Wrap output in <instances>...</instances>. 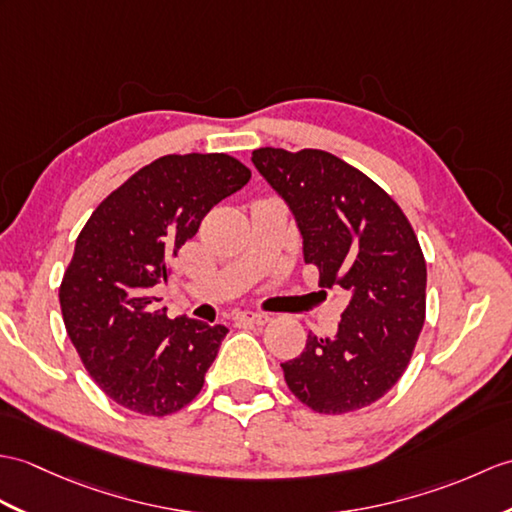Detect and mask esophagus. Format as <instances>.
I'll use <instances>...</instances> for the list:
<instances>
[{
  "instance_id": "1",
  "label": "esophagus",
  "mask_w": 512,
  "mask_h": 512,
  "mask_svg": "<svg viewBox=\"0 0 512 512\" xmlns=\"http://www.w3.org/2000/svg\"><path fill=\"white\" fill-rule=\"evenodd\" d=\"M268 320H270V316L264 312H244V314L235 316V323H240V325H266Z\"/></svg>"
}]
</instances>
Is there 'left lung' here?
<instances>
[{
    "instance_id": "left-lung-1",
    "label": "left lung",
    "mask_w": 512,
    "mask_h": 512,
    "mask_svg": "<svg viewBox=\"0 0 512 512\" xmlns=\"http://www.w3.org/2000/svg\"><path fill=\"white\" fill-rule=\"evenodd\" d=\"M253 163L288 202L318 285L347 307L334 338L307 336L283 362L294 397L320 414L371 406L399 382L425 323L427 270L406 213L382 187L325 150H253Z\"/></svg>"
}]
</instances>
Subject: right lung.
Returning a JSON list of instances; mask_svg holds the SVG:
<instances>
[{
	"instance_id": "add662e5",
	"label": "right lung",
	"mask_w": 512,
	"mask_h": 512,
	"mask_svg": "<svg viewBox=\"0 0 512 512\" xmlns=\"http://www.w3.org/2000/svg\"><path fill=\"white\" fill-rule=\"evenodd\" d=\"M251 170L222 152L165 154L106 196L80 231L58 290L67 336L91 379L122 408L178 412L200 392L224 325L159 310L152 288L220 200Z\"/></svg>"
}]
</instances>
